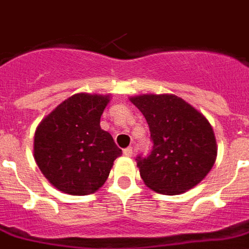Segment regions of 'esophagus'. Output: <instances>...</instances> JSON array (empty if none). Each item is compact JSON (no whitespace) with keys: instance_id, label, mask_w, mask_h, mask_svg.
Wrapping results in <instances>:
<instances>
[{"instance_id":"1","label":"esophagus","mask_w":249,"mask_h":249,"mask_svg":"<svg viewBox=\"0 0 249 249\" xmlns=\"http://www.w3.org/2000/svg\"><path fill=\"white\" fill-rule=\"evenodd\" d=\"M132 153H134V149H132L131 146H128V148H126V149H123V155L126 156V157H131Z\"/></svg>"}]
</instances>
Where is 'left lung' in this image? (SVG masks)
I'll return each mask as SVG.
<instances>
[{
  "mask_svg": "<svg viewBox=\"0 0 249 249\" xmlns=\"http://www.w3.org/2000/svg\"><path fill=\"white\" fill-rule=\"evenodd\" d=\"M130 101L145 117L153 142L149 155L136 159L146 186L159 194L179 195L201 182L217 157L208 119L175 94H140Z\"/></svg>",
  "mask_w": 249,
  "mask_h": 249,
  "instance_id": "1",
  "label": "left lung"
}]
</instances>
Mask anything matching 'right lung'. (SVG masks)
Segmentation results:
<instances>
[{
	"label": "right lung",
	"mask_w": 249,
	"mask_h": 249,
	"mask_svg": "<svg viewBox=\"0 0 249 249\" xmlns=\"http://www.w3.org/2000/svg\"><path fill=\"white\" fill-rule=\"evenodd\" d=\"M110 96L76 93L42 119L35 132L34 156L51 184L63 194H93L107 182L122 155L100 118Z\"/></svg>",
	"instance_id": "right-lung-1"
}]
</instances>
